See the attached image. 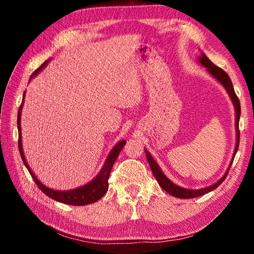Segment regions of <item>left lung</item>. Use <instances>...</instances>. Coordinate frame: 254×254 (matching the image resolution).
I'll return each instance as SVG.
<instances>
[{
    "instance_id": "obj_1",
    "label": "left lung",
    "mask_w": 254,
    "mask_h": 254,
    "mask_svg": "<svg viewBox=\"0 0 254 254\" xmlns=\"http://www.w3.org/2000/svg\"><path fill=\"white\" fill-rule=\"evenodd\" d=\"M199 62H200L201 65L206 67V69H207L210 72V74H212L215 77V78H216L223 86H224V87L226 88L227 93L230 94L232 101H233V104L235 106V111H236L235 112V113H236V134H238V142H236L235 151H234V157H235V153H236V151H238L239 143H240L239 121H240V115H241V105H240L239 97L236 96V94L234 92L233 84H232L229 75H227L226 72L222 69V68L217 67L216 65H214V64L210 62V60L207 57H206L204 54L201 55V57H199ZM145 154H147V159L149 161V165H150V168H151L152 174H153L154 177H156V179L158 180V183H159V185H160V187L163 189V190H166L167 192H168V194L173 195L175 197H178V198H195V197L201 196V195L206 194V192L214 190L215 188H217L223 182H224L227 174H229V170H230V169L227 170L226 174L223 176V177L220 180H218L216 184L213 185V186L201 188V189H197V190H194V189H185V188L177 186V185H175L174 183H171L170 180L162 174V171L160 170V168H159L157 162L153 160L151 154H150L147 151V150H145ZM232 162H233V161H232ZM232 162H231V165H232Z\"/></svg>"
}]
</instances>
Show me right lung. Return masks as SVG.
I'll return each mask as SVG.
<instances>
[{
    "label": "right lung",
    "instance_id": "1",
    "mask_svg": "<svg viewBox=\"0 0 254 254\" xmlns=\"http://www.w3.org/2000/svg\"><path fill=\"white\" fill-rule=\"evenodd\" d=\"M48 60L45 62L42 65L38 68L37 70L33 71V74L31 75V78L38 74V71H40L42 68H44ZM24 96V94H23ZM22 104L23 102L21 103V105L19 107L18 111V130H19V151L21 154V158H22L23 163L27 167V169L29 170L30 175H31L32 179L34 180V183L37 184V186L39 187L40 190L46 194L50 198H53L57 201H60V203L64 204H68V205H75V206H81V205H87V204H92L95 203L98 199H101L103 196L105 195V192L107 191V188H109V178H110V174L112 170V167H113L115 160L119 156V153L121 150L123 149L124 144H126V141H120V142L115 145V147L112 149L111 153L109 154V157L106 159V162L104 167H103L101 173L98 174L97 177L87 185H85L83 187H79L77 189H74V190H68V191H58V190H54V189H50L48 187H46L42 185L39 180L36 178V176L33 175L31 169L29 168L27 160H25L24 154H23V150H22V142H21V126H20V120H21V110H22Z\"/></svg>",
    "mask_w": 254,
    "mask_h": 254
}]
</instances>
